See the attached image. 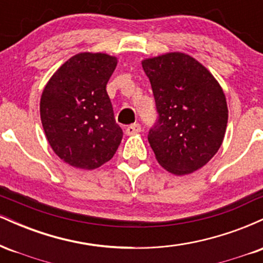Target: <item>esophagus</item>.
<instances>
[{"mask_svg":"<svg viewBox=\"0 0 263 263\" xmlns=\"http://www.w3.org/2000/svg\"><path fill=\"white\" fill-rule=\"evenodd\" d=\"M141 132V125L140 123H134V125H129L127 128H126V135L132 136Z\"/></svg>","mask_w":263,"mask_h":263,"instance_id":"esophagus-1","label":"esophagus"}]
</instances>
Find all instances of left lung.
<instances>
[{
  "label": "left lung",
  "mask_w": 263,
  "mask_h": 263,
  "mask_svg": "<svg viewBox=\"0 0 263 263\" xmlns=\"http://www.w3.org/2000/svg\"><path fill=\"white\" fill-rule=\"evenodd\" d=\"M151 81L158 121L148 142L165 171L193 173L218 152L228 125V104L218 80L188 54L173 52L142 60Z\"/></svg>",
  "instance_id": "obj_1"
}]
</instances>
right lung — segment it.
Returning <instances> with one entry per match:
<instances>
[{
	"instance_id": "add662e5",
	"label": "right lung",
	"mask_w": 263,
	"mask_h": 263,
	"mask_svg": "<svg viewBox=\"0 0 263 263\" xmlns=\"http://www.w3.org/2000/svg\"><path fill=\"white\" fill-rule=\"evenodd\" d=\"M116 57L79 53L66 60L41 98V120L55 155L71 167L91 171L112 158L122 140L106 91Z\"/></svg>"
}]
</instances>
